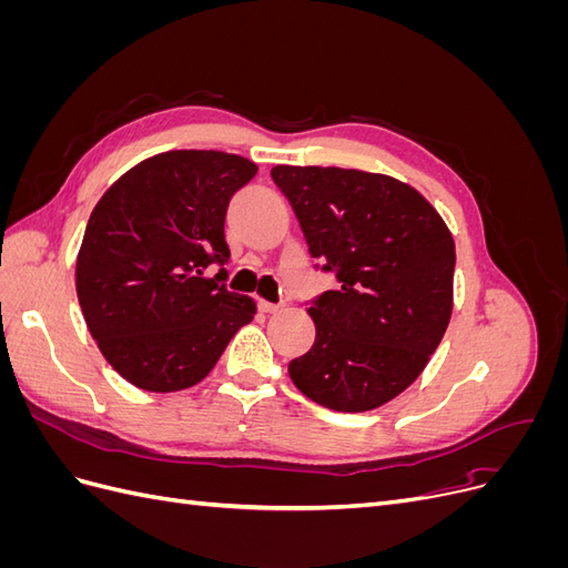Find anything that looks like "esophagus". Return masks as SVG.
<instances>
[{
    "label": "esophagus",
    "mask_w": 568,
    "mask_h": 568,
    "mask_svg": "<svg viewBox=\"0 0 568 568\" xmlns=\"http://www.w3.org/2000/svg\"><path fill=\"white\" fill-rule=\"evenodd\" d=\"M280 307L282 305H277V303H267V301H261V303H257V311H261V313H277L280 311Z\"/></svg>",
    "instance_id": "34e87169"
}]
</instances>
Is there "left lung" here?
Returning a JSON list of instances; mask_svg holds the SVG:
<instances>
[{
    "label": "left lung",
    "mask_w": 568,
    "mask_h": 568,
    "mask_svg": "<svg viewBox=\"0 0 568 568\" xmlns=\"http://www.w3.org/2000/svg\"><path fill=\"white\" fill-rule=\"evenodd\" d=\"M315 270L338 286L307 301L315 343L291 359L296 388L322 407L367 412L426 367L453 315L455 242L415 189L343 168H272Z\"/></svg>",
    "instance_id": "8db88e82"
}]
</instances>
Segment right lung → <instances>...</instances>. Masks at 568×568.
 <instances>
[{
  "label": "right lung",
  "mask_w": 568,
  "mask_h": 568,
  "mask_svg": "<svg viewBox=\"0 0 568 568\" xmlns=\"http://www.w3.org/2000/svg\"><path fill=\"white\" fill-rule=\"evenodd\" d=\"M255 173L234 153L168 151L128 170L94 205L78 301L101 355L136 388L199 384L253 320L255 303L222 282L227 205Z\"/></svg>",
  "instance_id": "add662e5"
}]
</instances>
